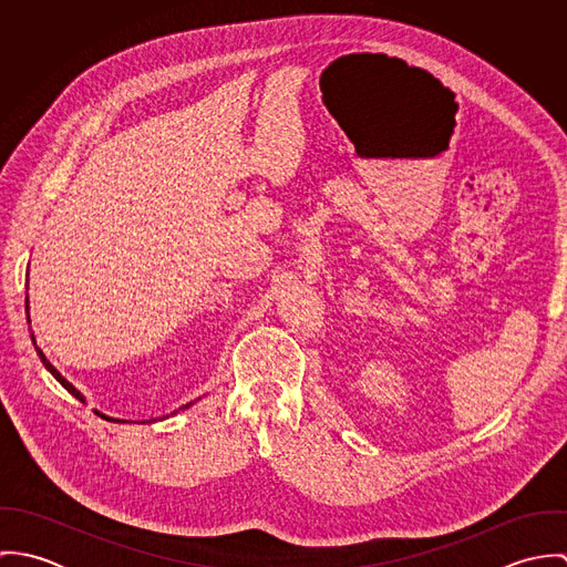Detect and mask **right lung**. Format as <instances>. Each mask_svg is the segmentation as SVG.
<instances>
[{"label": "right lung", "instance_id": "obj_1", "mask_svg": "<svg viewBox=\"0 0 567 567\" xmlns=\"http://www.w3.org/2000/svg\"><path fill=\"white\" fill-rule=\"evenodd\" d=\"M28 310H30V306H28V297H25V319H28V323H30V312H28ZM32 344H34V349H37V355L41 358L43 367H45V369H48V371H50V373L56 378V382H61V386H63L65 391H70V393H72L76 400H81L82 404H84V395H82L81 391H79L74 384H70V382H68V380H65V378H63V375H61V373L54 369V364H50V360L45 358V353H43V351L37 347V340H34V336H32ZM192 404H194V402H189V404H185L183 408H189ZM183 408H178V410H183ZM178 410H176V412H178ZM102 416H104V414H102ZM106 419H111V416H106ZM111 421H120V419H111ZM151 421H157V419H151Z\"/></svg>", "mask_w": 567, "mask_h": 567}]
</instances>
